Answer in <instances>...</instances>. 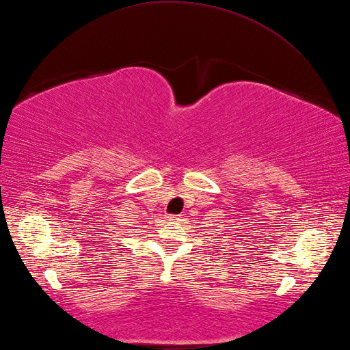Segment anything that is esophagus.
Returning a JSON list of instances; mask_svg holds the SVG:
<instances>
[{
    "label": "esophagus",
    "mask_w": 350,
    "mask_h": 350,
    "mask_svg": "<svg viewBox=\"0 0 350 350\" xmlns=\"http://www.w3.org/2000/svg\"><path fill=\"white\" fill-rule=\"evenodd\" d=\"M181 215H167V218L166 219H169V221H174V223H176V221H181Z\"/></svg>",
    "instance_id": "34e87169"
}]
</instances>
